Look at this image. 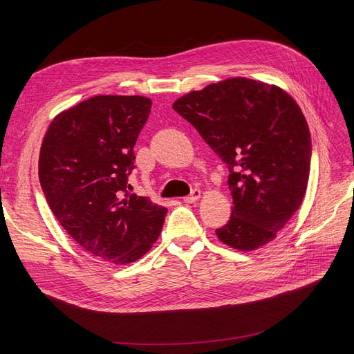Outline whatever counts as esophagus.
<instances>
[{
    "mask_svg": "<svg viewBox=\"0 0 354 354\" xmlns=\"http://www.w3.org/2000/svg\"><path fill=\"white\" fill-rule=\"evenodd\" d=\"M199 198H201V191H199V189H194V191L191 192V195H188V196H185V198H183V202H187V203H194V202H196Z\"/></svg>",
    "mask_w": 354,
    "mask_h": 354,
    "instance_id": "1",
    "label": "esophagus"
}]
</instances>
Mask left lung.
<instances>
[{
	"label": "left lung",
	"instance_id": "left-lung-1",
	"mask_svg": "<svg viewBox=\"0 0 354 354\" xmlns=\"http://www.w3.org/2000/svg\"><path fill=\"white\" fill-rule=\"evenodd\" d=\"M230 171L234 208L215 231L222 243L257 250L300 208L311 163V136L287 91L245 77L214 83L174 103Z\"/></svg>",
	"mask_w": 354,
	"mask_h": 354
}]
</instances>
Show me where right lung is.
Here are the masks:
<instances>
[{
	"label": "right lung",
	"instance_id": "1",
	"mask_svg": "<svg viewBox=\"0 0 354 354\" xmlns=\"http://www.w3.org/2000/svg\"><path fill=\"white\" fill-rule=\"evenodd\" d=\"M151 107L143 96L90 97L55 116L41 145L39 178L51 212L84 251L113 264L151 250L167 214L127 191Z\"/></svg>",
	"mask_w": 354,
	"mask_h": 354
}]
</instances>
